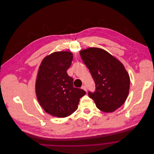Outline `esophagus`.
I'll return each instance as SVG.
<instances>
[{
  "instance_id": "34e87169",
  "label": "esophagus",
  "mask_w": 154,
  "mask_h": 154,
  "mask_svg": "<svg viewBox=\"0 0 154 154\" xmlns=\"http://www.w3.org/2000/svg\"><path fill=\"white\" fill-rule=\"evenodd\" d=\"M81 88H82V89H83L84 90H85V91H87V88H86V87H85V85H82V87H81Z\"/></svg>"
}]
</instances>
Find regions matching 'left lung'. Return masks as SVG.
Instances as JSON below:
<instances>
[{
    "label": "left lung",
    "instance_id": "obj_1",
    "mask_svg": "<svg viewBox=\"0 0 154 154\" xmlns=\"http://www.w3.org/2000/svg\"><path fill=\"white\" fill-rule=\"evenodd\" d=\"M96 85L94 93L88 91L97 108L113 112L126 101L130 88V77L120 61L107 51L90 47L79 52Z\"/></svg>",
    "mask_w": 154,
    "mask_h": 154
}]
</instances>
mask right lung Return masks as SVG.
<instances>
[{
    "label": "right lung",
    "instance_id": "1",
    "mask_svg": "<svg viewBox=\"0 0 154 154\" xmlns=\"http://www.w3.org/2000/svg\"><path fill=\"white\" fill-rule=\"evenodd\" d=\"M72 60V53L56 51L45 57L39 67L36 97L45 112L53 116L65 118L72 115L86 93L73 87V79L67 73Z\"/></svg>",
    "mask_w": 154,
    "mask_h": 154
}]
</instances>
